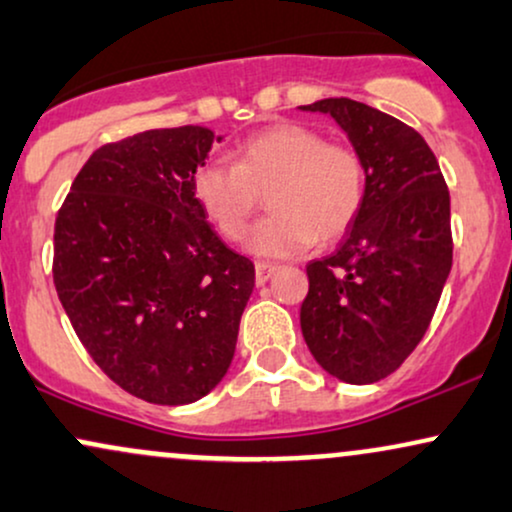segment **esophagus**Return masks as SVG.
Here are the masks:
<instances>
[{
	"mask_svg": "<svg viewBox=\"0 0 512 512\" xmlns=\"http://www.w3.org/2000/svg\"><path fill=\"white\" fill-rule=\"evenodd\" d=\"M275 270H278V266H273V263H256V282H258V285H263V282H268L270 278H273Z\"/></svg>",
	"mask_w": 512,
	"mask_h": 512,
	"instance_id": "obj_1",
	"label": "esophagus"
}]
</instances>
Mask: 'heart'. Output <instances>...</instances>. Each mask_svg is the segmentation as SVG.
Instances as JSON below:
<instances>
[{
    "label": "heart",
    "instance_id": "b5f03b06",
    "mask_svg": "<svg viewBox=\"0 0 512 512\" xmlns=\"http://www.w3.org/2000/svg\"><path fill=\"white\" fill-rule=\"evenodd\" d=\"M194 194L230 242L246 237L268 194L273 213L258 222L249 246L282 258L350 230L364 206L366 165L359 150L328 141L314 126L278 124L246 138L237 162H203Z\"/></svg>",
    "mask_w": 512,
    "mask_h": 512
}]
</instances>
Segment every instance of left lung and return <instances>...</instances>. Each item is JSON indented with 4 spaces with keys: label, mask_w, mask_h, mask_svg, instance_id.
Returning a JSON list of instances; mask_svg holds the SVG:
<instances>
[{
    "label": "left lung",
    "mask_w": 512,
    "mask_h": 512,
    "mask_svg": "<svg viewBox=\"0 0 512 512\" xmlns=\"http://www.w3.org/2000/svg\"><path fill=\"white\" fill-rule=\"evenodd\" d=\"M330 114L366 165V196L335 254L306 266L302 333L330 376L354 386L400 369L424 338L450 266V194L412 126L350 98L302 105Z\"/></svg>",
    "instance_id": "8db88e82"
}]
</instances>
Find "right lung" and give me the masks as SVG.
<instances>
[{"instance_id":"1","label":"right lung","mask_w":512,"mask_h":512,"mask_svg":"<svg viewBox=\"0 0 512 512\" xmlns=\"http://www.w3.org/2000/svg\"><path fill=\"white\" fill-rule=\"evenodd\" d=\"M213 141L206 126H177L105 143L54 222L52 278L78 340L153 405L218 386L254 292V263L213 232L194 194Z\"/></svg>"}]
</instances>
